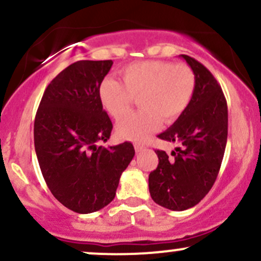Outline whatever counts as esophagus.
<instances>
[{"label": "esophagus", "mask_w": 261, "mask_h": 261, "mask_svg": "<svg viewBox=\"0 0 261 261\" xmlns=\"http://www.w3.org/2000/svg\"><path fill=\"white\" fill-rule=\"evenodd\" d=\"M135 151L136 152H141V151H143V149H145V146L143 145H140V143H135Z\"/></svg>", "instance_id": "obj_1"}]
</instances>
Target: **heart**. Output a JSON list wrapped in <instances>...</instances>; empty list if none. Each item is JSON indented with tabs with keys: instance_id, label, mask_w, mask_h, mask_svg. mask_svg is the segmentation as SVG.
<instances>
[{
	"instance_id": "heart-1",
	"label": "heart",
	"mask_w": 261,
	"mask_h": 261,
	"mask_svg": "<svg viewBox=\"0 0 261 261\" xmlns=\"http://www.w3.org/2000/svg\"><path fill=\"white\" fill-rule=\"evenodd\" d=\"M122 85L107 77L99 86V100L114 119L126 115L135 97H140V112L119 121L116 130L121 137L134 141L146 140L160 127L161 121L169 124L182 113L193 99L196 76L187 64L168 61H140L120 71Z\"/></svg>"
}]
</instances>
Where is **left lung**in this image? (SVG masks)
<instances>
[{"mask_svg": "<svg viewBox=\"0 0 261 261\" xmlns=\"http://www.w3.org/2000/svg\"><path fill=\"white\" fill-rule=\"evenodd\" d=\"M193 68L196 87L184 113L161 140L176 143L173 157L157 149L158 167L149 173L153 201L172 211L199 203L216 180L226 149L228 110L222 89L207 68L195 59L180 55Z\"/></svg>", "mask_w": 261, "mask_h": 261, "instance_id": "8db88e82", "label": "left lung"}]
</instances>
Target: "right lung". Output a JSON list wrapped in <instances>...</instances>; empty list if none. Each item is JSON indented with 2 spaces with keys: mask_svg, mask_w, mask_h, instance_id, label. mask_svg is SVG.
Returning a JSON list of instances; mask_svg holds the SVG:
<instances>
[{
  "mask_svg": "<svg viewBox=\"0 0 261 261\" xmlns=\"http://www.w3.org/2000/svg\"><path fill=\"white\" fill-rule=\"evenodd\" d=\"M112 66V60H82L66 67L46 87L35 116V153L47 188L77 214L113 201L135 155L131 142L97 146L113 130L98 94Z\"/></svg>",
  "mask_w": 261,
  "mask_h": 261,
  "instance_id": "add662e5",
  "label": "right lung"
}]
</instances>
